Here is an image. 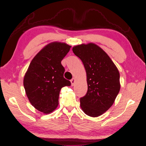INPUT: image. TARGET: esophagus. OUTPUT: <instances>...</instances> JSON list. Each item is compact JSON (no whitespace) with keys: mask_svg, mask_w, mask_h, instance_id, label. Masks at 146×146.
<instances>
[{"mask_svg":"<svg viewBox=\"0 0 146 146\" xmlns=\"http://www.w3.org/2000/svg\"><path fill=\"white\" fill-rule=\"evenodd\" d=\"M70 82H71V85L74 86V84H75V82H76V79H75L74 78H72L71 80H70Z\"/></svg>","mask_w":146,"mask_h":146,"instance_id":"34e87169","label":"esophagus"}]
</instances>
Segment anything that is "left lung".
<instances>
[{"instance_id": "left-lung-1", "label": "left lung", "mask_w": 146, "mask_h": 146, "mask_svg": "<svg viewBox=\"0 0 146 146\" xmlns=\"http://www.w3.org/2000/svg\"><path fill=\"white\" fill-rule=\"evenodd\" d=\"M86 72L88 91L80 98V107L87 115L98 117L111 107L120 90V75L109 56L93 43L72 48Z\"/></svg>"}]
</instances>
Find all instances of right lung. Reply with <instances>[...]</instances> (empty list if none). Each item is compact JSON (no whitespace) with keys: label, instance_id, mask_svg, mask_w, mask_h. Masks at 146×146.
<instances>
[{"label":"right lung","instance_id":"right-lung-1","mask_svg":"<svg viewBox=\"0 0 146 146\" xmlns=\"http://www.w3.org/2000/svg\"><path fill=\"white\" fill-rule=\"evenodd\" d=\"M70 47L66 43H50L31 61L24 86L30 102L39 111L48 114L54 111L61 88L71 85L63 77L65 69L61 63Z\"/></svg>","mask_w":146,"mask_h":146}]
</instances>
